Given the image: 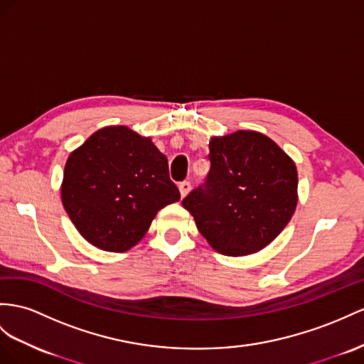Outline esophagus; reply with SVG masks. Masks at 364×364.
I'll list each match as a JSON object with an SVG mask.
<instances>
[{
    "instance_id": "esophagus-1",
    "label": "esophagus",
    "mask_w": 364,
    "mask_h": 364,
    "mask_svg": "<svg viewBox=\"0 0 364 364\" xmlns=\"http://www.w3.org/2000/svg\"><path fill=\"white\" fill-rule=\"evenodd\" d=\"M178 189H180L181 197L184 198L186 195H188V193L191 192V183H189V181H181V183L178 184Z\"/></svg>"
}]
</instances>
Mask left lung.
Wrapping results in <instances>:
<instances>
[{
	"instance_id": "1",
	"label": "left lung",
	"mask_w": 364,
	"mask_h": 364,
	"mask_svg": "<svg viewBox=\"0 0 364 364\" xmlns=\"http://www.w3.org/2000/svg\"><path fill=\"white\" fill-rule=\"evenodd\" d=\"M210 171L183 200L200 234L228 257L255 254L291 221L298 201L296 167L282 147L255 130L209 141Z\"/></svg>"
}]
</instances>
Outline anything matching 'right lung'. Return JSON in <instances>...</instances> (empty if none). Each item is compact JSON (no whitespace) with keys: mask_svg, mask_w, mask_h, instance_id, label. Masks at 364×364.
Segmentation results:
<instances>
[{"mask_svg":"<svg viewBox=\"0 0 364 364\" xmlns=\"http://www.w3.org/2000/svg\"><path fill=\"white\" fill-rule=\"evenodd\" d=\"M61 200L90 245L126 252L146 235L158 210L180 200V191L151 138L107 126L69 155Z\"/></svg>","mask_w":364,"mask_h":364,"instance_id":"1","label":"right lung"}]
</instances>
